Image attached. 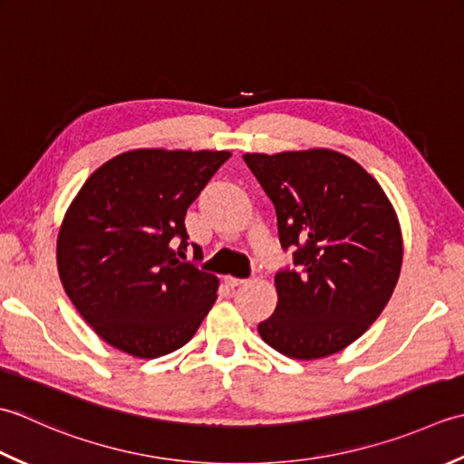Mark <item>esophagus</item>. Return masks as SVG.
Masks as SVG:
<instances>
[{"label": "esophagus", "instance_id": "esophagus-1", "mask_svg": "<svg viewBox=\"0 0 464 464\" xmlns=\"http://www.w3.org/2000/svg\"><path fill=\"white\" fill-rule=\"evenodd\" d=\"M224 282H226V285H228L230 288H236V286H240L244 280H242V278H234V276H226Z\"/></svg>", "mask_w": 464, "mask_h": 464}]
</instances>
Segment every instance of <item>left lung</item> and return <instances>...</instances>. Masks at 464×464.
Wrapping results in <instances>:
<instances>
[{
    "label": "left lung",
    "instance_id": "obj_1",
    "mask_svg": "<svg viewBox=\"0 0 464 464\" xmlns=\"http://www.w3.org/2000/svg\"><path fill=\"white\" fill-rule=\"evenodd\" d=\"M276 208L282 248L296 268L276 272L278 304L258 324L274 351L312 361L366 333L391 300L402 234L381 184L344 154L306 150L244 154Z\"/></svg>",
    "mask_w": 464,
    "mask_h": 464
}]
</instances>
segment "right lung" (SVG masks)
<instances>
[{"label":"right lung","mask_w":464,"mask_h":464,"mask_svg":"<svg viewBox=\"0 0 464 464\" xmlns=\"http://www.w3.org/2000/svg\"><path fill=\"white\" fill-rule=\"evenodd\" d=\"M228 158L131 150L100 166L73 198L58 236L60 280L82 318L118 351L174 353L210 312L218 278L186 260L184 218Z\"/></svg>","instance_id":"obj_1"}]
</instances>
